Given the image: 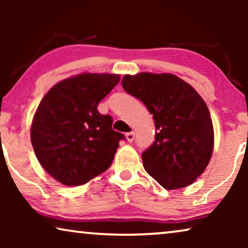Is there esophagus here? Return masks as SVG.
<instances>
[{"label":"esophagus","mask_w":248,"mask_h":248,"mask_svg":"<svg viewBox=\"0 0 248 248\" xmlns=\"http://www.w3.org/2000/svg\"><path fill=\"white\" fill-rule=\"evenodd\" d=\"M125 137H126V140L128 141V142H133V140H134V132H130V133H126L125 134Z\"/></svg>","instance_id":"34e87169"}]
</instances>
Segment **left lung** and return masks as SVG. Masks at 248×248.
Here are the masks:
<instances>
[{
    "label": "left lung",
    "instance_id": "obj_1",
    "mask_svg": "<svg viewBox=\"0 0 248 248\" xmlns=\"http://www.w3.org/2000/svg\"><path fill=\"white\" fill-rule=\"evenodd\" d=\"M122 86L154 115L155 141L143 154L145 171L166 189L191 185L211 159L213 125L194 88L170 73L125 76Z\"/></svg>",
    "mask_w": 248,
    "mask_h": 248
}]
</instances>
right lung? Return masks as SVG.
Instances as JSON below:
<instances>
[{"label": "right lung", "instance_id": "obj_1", "mask_svg": "<svg viewBox=\"0 0 248 248\" xmlns=\"http://www.w3.org/2000/svg\"><path fill=\"white\" fill-rule=\"evenodd\" d=\"M120 76L82 73L55 84L33 116L31 143L48 174L67 186L86 184L109 168L121 140L110 115L98 104L120 82Z\"/></svg>", "mask_w": 248, "mask_h": 248}]
</instances>
